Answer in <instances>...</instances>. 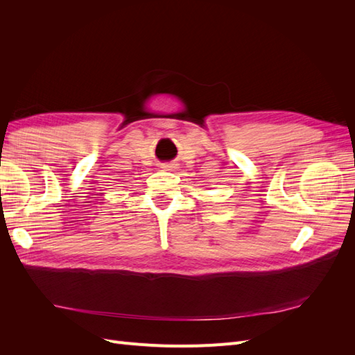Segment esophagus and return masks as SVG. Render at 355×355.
<instances>
[{
	"label": "esophagus",
	"mask_w": 355,
	"mask_h": 355,
	"mask_svg": "<svg viewBox=\"0 0 355 355\" xmlns=\"http://www.w3.org/2000/svg\"><path fill=\"white\" fill-rule=\"evenodd\" d=\"M173 166H175V164H171V166H166V167H173Z\"/></svg>",
	"instance_id": "1"
}]
</instances>
